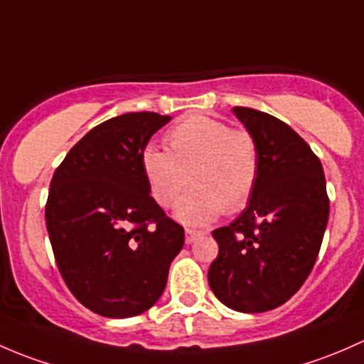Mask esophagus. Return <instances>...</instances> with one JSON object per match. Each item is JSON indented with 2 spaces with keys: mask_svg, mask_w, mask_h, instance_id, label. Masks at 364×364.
I'll list each match as a JSON object with an SVG mask.
<instances>
[{
  "mask_svg": "<svg viewBox=\"0 0 364 364\" xmlns=\"http://www.w3.org/2000/svg\"><path fill=\"white\" fill-rule=\"evenodd\" d=\"M203 231H198V230H186V243H193L196 242L198 238L203 237Z\"/></svg>",
  "mask_w": 364,
  "mask_h": 364,
  "instance_id": "obj_1",
  "label": "esophagus"
}]
</instances>
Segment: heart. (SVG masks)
I'll list each match as a JSON object with an SVG mask.
<instances>
[{
    "label": "heart",
    "instance_id": "b5f03b06",
    "mask_svg": "<svg viewBox=\"0 0 364 364\" xmlns=\"http://www.w3.org/2000/svg\"><path fill=\"white\" fill-rule=\"evenodd\" d=\"M166 144L168 151L149 145L141 154V170L161 207L177 203L189 177L194 186L175 210L181 223L201 226L224 210L245 207L259 177V152L249 131L194 114L168 131Z\"/></svg>",
    "mask_w": 364,
    "mask_h": 364
}]
</instances>
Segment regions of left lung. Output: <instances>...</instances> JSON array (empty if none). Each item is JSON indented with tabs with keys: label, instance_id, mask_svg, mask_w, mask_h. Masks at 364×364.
Segmentation results:
<instances>
[{
	"label": "left lung",
	"instance_id": "8db88e82",
	"mask_svg": "<svg viewBox=\"0 0 364 364\" xmlns=\"http://www.w3.org/2000/svg\"><path fill=\"white\" fill-rule=\"evenodd\" d=\"M233 114L254 136L259 177L247 208L213 231L219 254L210 264V289L243 314L284 305L316 264L329 217L319 157L286 122L254 108Z\"/></svg>",
	"mask_w": 364,
	"mask_h": 364
}]
</instances>
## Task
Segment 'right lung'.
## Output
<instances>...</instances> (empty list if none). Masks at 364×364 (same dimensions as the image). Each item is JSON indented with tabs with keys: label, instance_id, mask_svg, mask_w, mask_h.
Masks as SVG:
<instances>
[{
	"label": "right lung",
	"instance_id": "1",
	"mask_svg": "<svg viewBox=\"0 0 364 364\" xmlns=\"http://www.w3.org/2000/svg\"><path fill=\"white\" fill-rule=\"evenodd\" d=\"M170 115L131 112L92 127L59 164L45 220L75 298L103 317L144 314L161 298L183 228L151 196L141 154Z\"/></svg>",
	"mask_w": 364,
	"mask_h": 364
}]
</instances>
